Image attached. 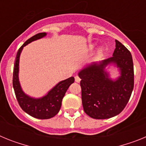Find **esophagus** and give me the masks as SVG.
I'll return each instance as SVG.
<instances>
[{
    "instance_id": "1",
    "label": "esophagus",
    "mask_w": 146,
    "mask_h": 146,
    "mask_svg": "<svg viewBox=\"0 0 146 146\" xmlns=\"http://www.w3.org/2000/svg\"><path fill=\"white\" fill-rule=\"evenodd\" d=\"M74 79H75V82H80V80H81V79L79 77H78V76H75Z\"/></svg>"
}]
</instances>
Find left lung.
Listing matches in <instances>:
<instances>
[{"instance_id":"left-lung-1","label":"left lung","mask_w":146,"mask_h":146,"mask_svg":"<svg viewBox=\"0 0 146 146\" xmlns=\"http://www.w3.org/2000/svg\"><path fill=\"white\" fill-rule=\"evenodd\" d=\"M114 63L121 76L112 81L104 68ZM82 103L85 113L95 119H107L121 113L134 88V66L129 50L118 40L113 56L87 66L79 72Z\"/></svg>"}]
</instances>
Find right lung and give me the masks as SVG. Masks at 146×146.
<instances>
[{"label":"right lung","mask_w":146,"mask_h":146,"mask_svg":"<svg viewBox=\"0 0 146 146\" xmlns=\"http://www.w3.org/2000/svg\"><path fill=\"white\" fill-rule=\"evenodd\" d=\"M47 35L46 33H39L28 39L17 51L13 70V88L15 96L20 108L23 110L38 119H49L54 117L60 110L62 99L64 98L67 89L74 82V78L71 77L65 80L60 81L55 87L51 89L46 96L39 99L30 97L23 92L19 82V61L20 55L23 47L35 40L39 39Z\"/></svg>","instance_id":"1"}]
</instances>
